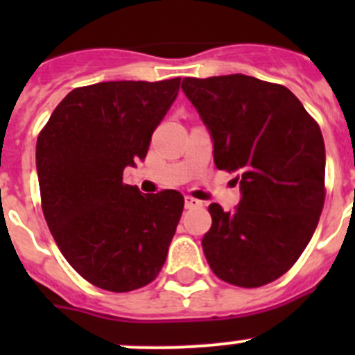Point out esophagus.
<instances>
[{"mask_svg": "<svg viewBox=\"0 0 355 355\" xmlns=\"http://www.w3.org/2000/svg\"><path fill=\"white\" fill-rule=\"evenodd\" d=\"M200 206H202V200L191 198V196L185 198V207H187V209H194V207H200Z\"/></svg>", "mask_w": 355, "mask_h": 355, "instance_id": "1", "label": "esophagus"}]
</instances>
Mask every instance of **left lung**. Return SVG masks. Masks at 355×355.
<instances>
[{
    "label": "left lung",
    "mask_w": 355,
    "mask_h": 355,
    "mask_svg": "<svg viewBox=\"0 0 355 355\" xmlns=\"http://www.w3.org/2000/svg\"><path fill=\"white\" fill-rule=\"evenodd\" d=\"M182 89L209 128L216 168L241 180L234 213L209 206L207 264L237 287L271 284L295 264L323 211L320 125L287 87L249 75L185 77Z\"/></svg>",
    "instance_id": "obj_1"
}]
</instances>
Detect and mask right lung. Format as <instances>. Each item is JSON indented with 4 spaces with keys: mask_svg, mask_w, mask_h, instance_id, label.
<instances>
[{
    "mask_svg": "<svg viewBox=\"0 0 355 355\" xmlns=\"http://www.w3.org/2000/svg\"><path fill=\"white\" fill-rule=\"evenodd\" d=\"M180 77L116 80L68 92L35 146L41 206L56 245L89 284L130 292L166 261L184 211L177 191L141 194L123 170L144 159Z\"/></svg>",
    "mask_w": 355,
    "mask_h": 355,
    "instance_id": "add662e5",
    "label": "right lung"
}]
</instances>
